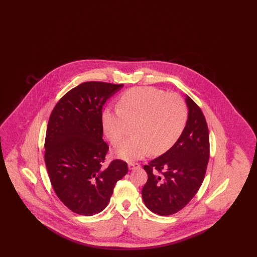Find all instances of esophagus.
I'll list each match as a JSON object with an SVG mask.
<instances>
[{"label":"esophagus","mask_w":257,"mask_h":257,"mask_svg":"<svg viewBox=\"0 0 257 257\" xmlns=\"http://www.w3.org/2000/svg\"><path fill=\"white\" fill-rule=\"evenodd\" d=\"M128 168H129V170H130V171L138 170V169H140V168H141V165H140V164H138V163H130V164L128 165Z\"/></svg>","instance_id":"34e87169"}]
</instances>
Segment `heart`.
I'll use <instances>...</instances> for the list:
<instances>
[{
  "label": "heart",
  "mask_w": 257,
  "mask_h": 257,
  "mask_svg": "<svg viewBox=\"0 0 257 257\" xmlns=\"http://www.w3.org/2000/svg\"><path fill=\"white\" fill-rule=\"evenodd\" d=\"M117 109H106L102 125L113 145L120 143L133 125V138L122 142L113 153L119 159L135 161L150 152L161 154L180 138L187 122L188 110L181 96L155 87H135L124 92Z\"/></svg>",
  "instance_id": "heart-1"
}]
</instances>
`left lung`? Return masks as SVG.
Masks as SVG:
<instances>
[{
  "mask_svg": "<svg viewBox=\"0 0 257 257\" xmlns=\"http://www.w3.org/2000/svg\"><path fill=\"white\" fill-rule=\"evenodd\" d=\"M188 120L178 141L167 152L144 167L148 179L144 202L161 216L172 215L196 196L203 182L209 160V131L205 117L186 95Z\"/></svg>",
  "mask_w": 257,
  "mask_h": 257,
  "instance_id": "1",
  "label": "left lung"
}]
</instances>
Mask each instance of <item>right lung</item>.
<instances>
[{
    "label": "right lung",
    "mask_w": 257,
    "mask_h": 257,
    "mask_svg": "<svg viewBox=\"0 0 257 257\" xmlns=\"http://www.w3.org/2000/svg\"><path fill=\"white\" fill-rule=\"evenodd\" d=\"M124 85L86 82L68 91L50 115L45 164L55 193L74 213L92 216L107 207L113 188L128 172L121 160L103 168L102 108Z\"/></svg>",
    "instance_id": "1"
}]
</instances>
